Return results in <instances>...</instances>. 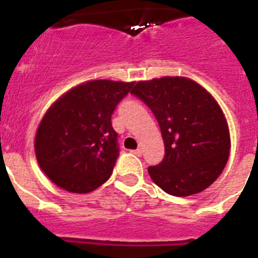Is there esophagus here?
<instances>
[{"label": "esophagus", "mask_w": 258, "mask_h": 258, "mask_svg": "<svg viewBox=\"0 0 258 258\" xmlns=\"http://www.w3.org/2000/svg\"><path fill=\"white\" fill-rule=\"evenodd\" d=\"M133 154H135V155H137V157H142V150H141V149L134 150Z\"/></svg>", "instance_id": "obj_1"}]
</instances>
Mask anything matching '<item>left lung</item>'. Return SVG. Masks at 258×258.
Instances as JSON below:
<instances>
[{
  "mask_svg": "<svg viewBox=\"0 0 258 258\" xmlns=\"http://www.w3.org/2000/svg\"><path fill=\"white\" fill-rule=\"evenodd\" d=\"M131 93L161 127L165 157L149 167L154 183L175 197L204 191L220 176L230 151L228 123L214 97L179 76L139 82Z\"/></svg>",
  "mask_w": 258,
  "mask_h": 258,
  "instance_id": "1",
  "label": "left lung"
}]
</instances>
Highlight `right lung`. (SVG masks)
<instances>
[{
  "label": "right lung",
  "instance_id": "add662e5",
  "mask_svg": "<svg viewBox=\"0 0 258 258\" xmlns=\"http://www.w3.org/2000/svg\"><path fill=\"white\" fill-rule=\"evenodd\" d=\"M133 86L92 80L68 91L46 111L34 151L41 170L58 187L89 192L111 176L119 157L111 116Z\"/></svg>",
  "mask_w": 258,
  "mask_h": 258
}]
</instances>
